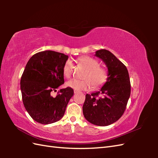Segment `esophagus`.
Wrapping results in <instances>:
<instances>
[{"label": "esophagus", "mask_w": 158, "mask_h": 158, "mask_svg": "<svg viewBox=\"0 0 158 158\" xmlns=\"http://www.w3.org/2000/svg\"><path fill=\"white\" fill-rule=\"evenodd\" d=\"M74 93H75V94L78 93V91H77V90H74Z\"/></svg>", "instance_id": "1"}]
</instances>
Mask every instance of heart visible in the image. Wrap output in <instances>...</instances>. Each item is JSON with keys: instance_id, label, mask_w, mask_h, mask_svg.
<instances>
[{"instance_id": "1", "label": "heart", "mask_w": 158, "mask_h": 158, "mask_svg": "<svg viewBox=\"0 0 158 158\" xmlns=\"http://www.w3.org/2000/svg\"><path fill=\"white\" fill-rule=\"evenodd\" d=\"M79 64L86 69L83 76V80L71 79L66 83V85L77 91L89 90L92 88H98L105 83L108 79V71L103 67L98 66V62L89 56H83L77 60ZM73 64L68 60L63 66V74L66 78H70L72 75Z\"/></svg>"}]
</instances>
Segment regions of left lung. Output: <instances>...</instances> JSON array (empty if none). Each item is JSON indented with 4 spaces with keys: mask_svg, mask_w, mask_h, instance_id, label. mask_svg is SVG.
Instances as JSON below:
<instances>
[{
    "mask_svg": "<svg viewBox=\"0 0 158 158\" xmlns=\"http://www.w3.org/2000/svg\"><path fill=\"white\" fill-rule=\"evenodd\" d=\"M94 56L106 64L108 79L99 91L85 95L83 113L89 123L106 126L117 122L125 111L130 96V77L126 66L108 50H98Z\"/></svg>",
    "mask_w": 158,
    "mask_h": 158,
    "instance_id": "1",
    "label": "left lung"
}]
</instances>
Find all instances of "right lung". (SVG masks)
<instances>
[{"instance_id": "1", "label": "right lung", "mask_w": 158, "mask_h": 158, "mask_svg": "<svg viewBox=\"0 0 158 158\" xmlns=\"http://www.w3.org/2000/svg\"><path fill=\"white\" fill-rule=\"evenodd\" d=\"M68 58L64 53L47 50L35 53L26 64L20 88L25 109L36 122L52 123L64 115L73 89H60L55 98L51 92L64 83L62 69Z\"/></svg>"}]
</instances>
